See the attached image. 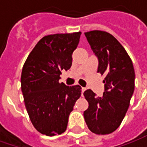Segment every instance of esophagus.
<instances>
[{"instance_id":"esophagus-1","label":"esophagus","mask_w":147,"mask_h":147,"mask_svg":"<svg viewBox=\"0 0 147 147\" xmlns=\"http://www.w3.org/2000/svg\"><path fill=\"white\" fill-rule=\"evenodd\" d=\"M85 90H86V88L85 87H82V96H83V93H84Z\"/></svg>"}]
</instances>
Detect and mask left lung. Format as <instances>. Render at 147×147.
Segmentation results:
<instances>
[{"instance_id": "left-lung-1", "label": "left lung", "mask_w": 147, "mask_h": 147, "mask_svg": "<svg viewBox=\"0 0 147 147\" xmlns=\"http://www.w3.org/2000/svg\"><path fill=\"white\" fill-rule=\"evenodd\" d=\"M85 36L98 60V72L105 77L102 97L90 89L83 93L89 103L83 116L90 131L107 135L117 130L125 117L135 89V70L126 50L112 34L92 30Z\"/></svg>"}]
</instances>
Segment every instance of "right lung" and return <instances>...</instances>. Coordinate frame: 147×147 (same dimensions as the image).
Listing matches in <instances>:
<instances>
[{
  "mask_svg": "<svg viewBox=\"0 0 147 147\" xmlns=\"http://www.w3.org/2000/svg\"><path fill=\"white\" fill-rule=\"evenodd\" d=\"M81 32L43 37L30 52L21 74V90L30 121L35 129L48 136L67 128L68 117L81 96V86L59 83L61 70L72 64Z\"/></svg>",
  "mask_w": 147,
  "mask_h": 147,
  "instance_id": "obj_1",
  "label": "right lung"
}]
</instances>
